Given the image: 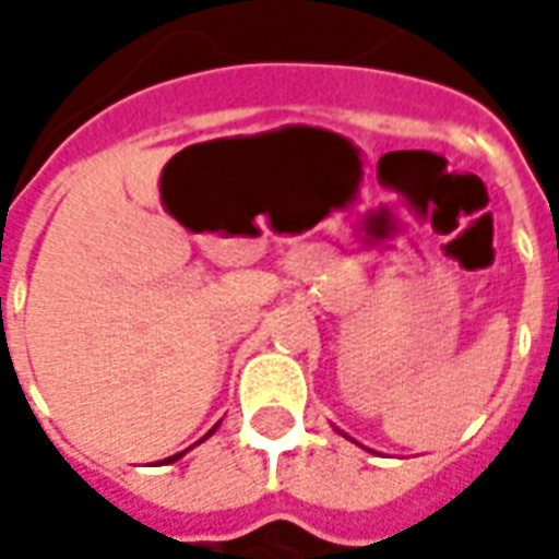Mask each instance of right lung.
I'll use <instances>...</instances> for the list:
<instances>
[{
	"label": "right lung",
	"instance_id": "add662e5",
	"mask_svg": "<svg viewBox=\"0 0 559 559\" xmlns=\"http://www.w3.org/2000/svg\"><path fill=\"white\" fill-rule=\"evenodd\" d=\"M212 431H215V428H212ZM212 431H209V433H212ZM179 455H182V452H179ZM179 455H173V457H167V464H170V461H176V457H179Z\"/></svg>",
	"mask_w": 559,
	"mask_h": 559
}]
</instances>
